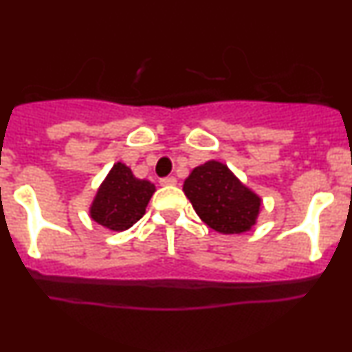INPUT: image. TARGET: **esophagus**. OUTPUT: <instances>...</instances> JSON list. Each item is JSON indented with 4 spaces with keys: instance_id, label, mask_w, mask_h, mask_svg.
Wrapping results in <instances>:
<instances>
[{
    "instance_id": "34e87169",
    "label": "esophagus",
    "mask_w": 352,
    "mask_h": 352,
    "mask_svg": "<svg viewBox=\"0 0 352 352\" xmlns=\"http://www.w3.org/2000/svg\"><path fill=\"white\" fill-rule=\"evenodd\" d=\"M175 184H177L175 177H164V179H160V185H162V187H172V185Z\"/></svg>"
}]
</instances>
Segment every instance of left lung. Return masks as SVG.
<instances>
[{
    "label": "left lung",
    "mask_w": 352,
    "mask_h": 352,
    "mask_svg": "<svg viewBox=\"0 0 352 352\" xmlns=\"http://www.w3.org/2000/svg\"><path fill=\"white\" fill-rule=\"evenodd\" d=\"M184 192L197 215L218 233H245L256 223L261 199L225 164L208 160L193 168Z\"/></svg>",
    "instance_id": "1"
}]
</instances>
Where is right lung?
Segmentation results:
<instances>
[{
    "mask_svg": "<svg viewBox=\"0 0 352 352\" xmlns=\"http://www.w3.org/2000/svg\"><path fill=\"white\" fill-rule=\"evenodd\" d=\"M155 192L152 182L137 179L122 162L114 164L92 200L91 218L112 232H124L144 217Z\"/></svg>",
    "mask_w": 352,
    "mask_h": 352,
    "instance_id": "1",
    "label": "right lung"
}]
</instances>
